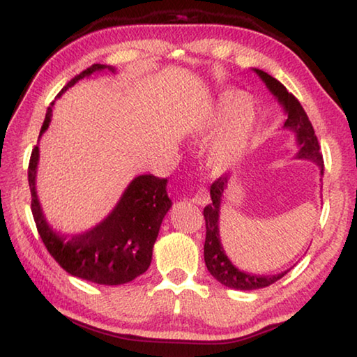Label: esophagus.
<instances>
[{
    "label": "esophagus",
    "instance_id": "1",
    "mask_svg": "<svg viewBox=\"0 0 357 357\" xmlns=\"http://www.w3.org/2000/svg\"><path fill=\"white\" fill-rule=\"evenodd\" d=\"M208 199H210L208 192L206 188H204V186H199V190H197L196 195L192 196V202L197 204V206H206Z\"/></svg>",
    "mask_w": 357,
    "mask_h": 357
}]
</instances>
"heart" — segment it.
Here are the masks:
<instances>
[{"instance_id": "1", "label": "heart", "mask_w": 357, "mask_h": 357, "mask_svg": "<svg viewBox=\"0 0 357 357\" xmlns=\"http://www.w3.org/2000/svg\"><path fill=\"white\" fill-rule=\"evenodd\" d=\"M241 101V95L236 91H227L223 95L220 102V110L217 119L213 121V130H218L229 110ZM255 110L248 102H241L234 110L227 120L225 130L215 140L212 150H210V166L213 171L225 172L232 169L242 160L247 151L251 130H253Z\"/></svg>"}]
</instances>
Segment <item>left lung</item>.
<instances>
[{"label": "left lung", "instance_id": "obj_1", "mask_svg": "<svg viewBox=\"0 0 357 357\" xmlns=\"http://www.w3.org/2000/svg\"><path fill=\"white\" fill-rule=\"evenodd\" d=\"M255 73L259 75L262 82L267 85L273 96L278 99L282 104L288 119L284 121L286 130L293 131L296 134L297 142V153L296 158L299 160H310L317 162L319 166L321 175L324 172V161L323 153L319 151L318 137L314 134L313 126L308 120L305 110L297 101V98L284 89L282 82L273 79L272 75L261 71V69H255ZM227 186V178L221 175L220 178L215 180L210 186V197L212 202L204 208V218H206V243H204V259H206L207 271L212 273L213 278H217L221 284L227 286L232 289L241 291H251L266 288V286L275 283L277 280L282 278L286 272L278 273V275H251V273L242 272L232 264L225 253L223 245L220 241V204L221 197L225 195V190Z\"/></svg>", "mask_w": 357, "mask_h": 357}]
</instances>
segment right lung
Returning a JSON list of instances; mask_svg holds the SVG:
<instances>
[{"label": "right lung", "instance_id": "1", "mask_svg": "<svg viewBox=\"0 0 357 357\" xmlns=\"http://www.w3.org/2000/svg\"><path fill=\"white\" fill-rule=\"evenodd\" d=\"M104 69L115 73V68L106 64H93L75 75L56 98H60L61 93L77 80ZM52 107L54 102L47 109L39 136H43L49 128ZM38 161L39 147L36 145L31 151L28 166L31 212L47 251L54 256L58 264L71 275L98 284H123L142 275L151 262L153 245L162 218L172 206L166 192L167 180L151 174L139 175L128 185L123 196L101 223L89 231L68 237L52 229L40 208L36 195Z\"/></svg>", "mask_w": 357, "mask_h": 357}]
</instances>
